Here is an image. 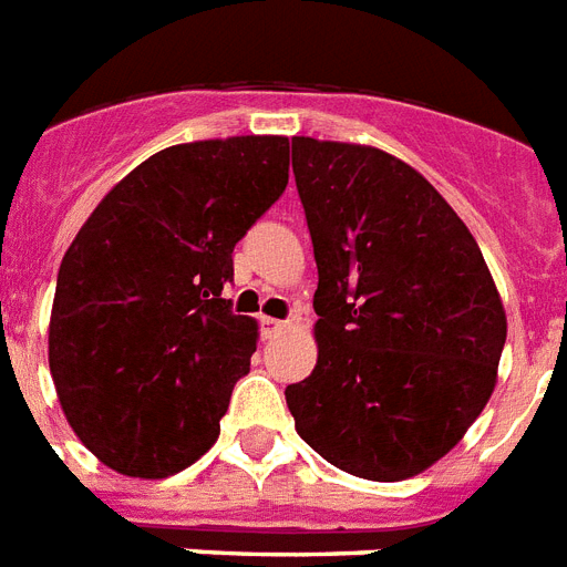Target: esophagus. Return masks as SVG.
Returning <instances> with one entry per match:
<instances>
[{
	"instance_id": "esophagus-1",
	"label": "esophagus",
	"mask_w": 567,
	"mask_h": 567,
	"mask_svg": "<svg viewBox=\"0 0 567 567\" xmlns=\"http://www.w3.org/2000/svg\"><path fill=\"white\" fill-rule=\"evenodd\" d=\"M261 329H265V334H268V338H274V334H279V331L288 329V323H285V320H274V317H261Z\"/></svg>"
}]
</instances>
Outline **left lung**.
I'll use <instances>...</instances> for the list:
<instances>
[{"label": "left lung", "instance_id": "left-lung-1", "mask_svg": "<svg viewBox=\"0 0 567 567\" xmlns=\"http://www.w3.org/2000/svg\"><path fill=\"white\" fill-rule=\"evenodd\" d=\"M315 244L317 367L285 388L297 434L363 481L445 457L489 402L507 315L475 236L416 168L293 136Z\"/></svg>", "mask_w": 567, "mask_h": 567}]
</instances>
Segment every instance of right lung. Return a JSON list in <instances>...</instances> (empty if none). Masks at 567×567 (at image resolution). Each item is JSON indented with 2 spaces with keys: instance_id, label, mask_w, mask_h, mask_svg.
Instances as JSON below:
<instances>
[{
  "instance_id": "right-lung-1",
  "label": "right lung",
  "mask_w": 567,
  "mask_h": 567,
  "mask_svg": "<svg viewBox=\"0 0 567 567\" xmlns=\"http://www.w3.org/2000/svg\"><path fill=\"white\" fill-rule=\"evenodd\" d=\"M288 186L285 136L172 145L110 188L60 261L49 370L78 440L118 475L200 460L250 370L233 247Z\"/></svg>"
}]
</instances>
